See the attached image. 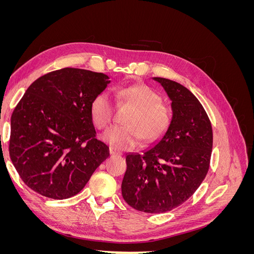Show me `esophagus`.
Here are the masks:
<instances>
[{"mask_svg":"<svg viewBox=\"0 0 254 254\" xmlns=\"http://www.w3.org/2000/svg\"><path fill=\"white\" fill-rule=\"evenodd\" d=\"M109 153H110V156H120L121 155V152L118 151L117 149H114L113 147L109 148Z\"/></svg>","mask_w":254,"mask_h":254,"instance_id":"esophagus-1","label":"esophagus"}]
</instances>
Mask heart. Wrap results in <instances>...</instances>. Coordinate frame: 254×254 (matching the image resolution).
<instances>
[{
	"label": "heart",
	"mask_w": 254,
	"mask_h": 254,
	"mask_svg": "<svg viewBox=\"0 0 254 254\" xmlns=\"http://www.w3.org/2000/svg\"><path fill=\"white\" fill-rule=\"evenodd\" d=\"M118 103L132 107L124 126H114L104 133L103 139L117 150L132 149L142 140L145 143L159 141L170 128L173 114L170 107L161 102L157 91L147 84L136 83L121 88ZM114 105L110 95L99 92L90 103V117L98 130L108 127L113 120Z\"/></svg>",
	"instance_id": "heart-1"
}]
</instances>
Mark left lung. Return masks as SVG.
Segmentation results:
<instances>
[{
  "label": "left lung",
  "instance_id": "left-lung-1",
  "mask_svg": "<svg viewBox=\"0 0 254 254\" xmlns=\"http://www.w3.org/2000/svg\"><path fill=\"white\" fill-rule=\"evenodd\" d=\"M172 101L167 132L142 155H127L122 195L133 209L165 213L179 206L200 186L210 167L213 132L196 96L182 84L161 77Z\"/></svg>",
  "mask_w": 254,
  "mask_h": 254
}]
</instances>
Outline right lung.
<instances>
[{
    "label": "right lung",
    "mask_w": 254,
    "mask_h": 254,
    "mask_svg": "<svg viewBox=\"0 0 254 254\" xmlns=\"http://www.w3.org/2000/svg\"><path fill=\"white\" fill-rule=\"evenodd\" d=\"M103 73L64 67L36 79L14 108L9 156L20 178L53 199L78 194L109 157L96 139L90 103L110 82Z\"/></svg>",
    "instance_id": "1"
}]
</instances>
